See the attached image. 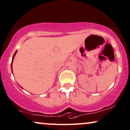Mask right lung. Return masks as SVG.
<instances>
[{
	"label": "right lung",
	"mask_w": 130,
	"mask_h": 130,
	"mask_svg": "<svg viewBox=\"0 0 130 130\" xmlns=\"http://www.w3.org/2000/svg\"><path fill=\"white\" fill-rule=\"evenodd\" d=\"M17 51H16L15 52V53H14V55H13V57H12V62H11V70H12V62H13V60H14V57H15V54H17Z\"/></svg>",
	"instance_id": "obj_1"
}]
</instances>
